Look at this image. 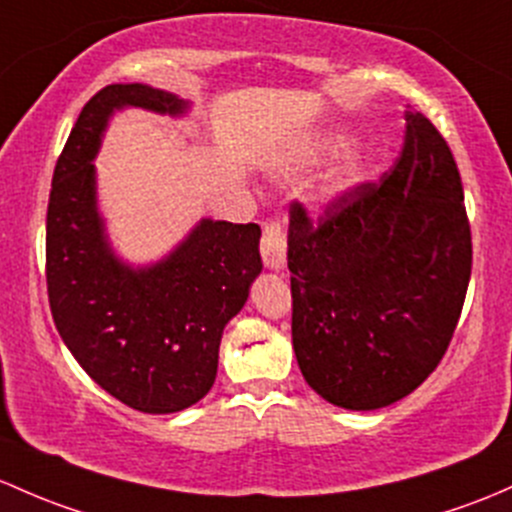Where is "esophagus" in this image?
I'll list each match as a JSON object with an SVG mask.
<instances>
[{
	"mask_svg": "<svg viewBox=\"0 0 512 512\" xmlns=\"http://www.w3.org/2000/svg\"><path fill=\"white\" fill-rule=\"evenodd\" d=\"M260 252L265 267L279 272L287 262V235H284V225L279 220H267L265 228H262V240H260Z\"/></svg>",
	"mask_w": 512,
	"mask_h": 512,
	"instance_id": "1",
	"label": "esophagus"
}]
</instances>
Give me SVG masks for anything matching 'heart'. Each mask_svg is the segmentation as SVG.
<instances>
[{
	"mask_svg": "<svg viewBox=\"0 0 512 512\" xmlns=\"http://www.w3.org/2000/svg\"><path fill=\"white\" fill-rule=\"evenodd\" d=\"M351 144L353 139L348 137V134L343 132L331 134V137H326L324 142H321V147L316 149V161H328V159L341 157V154H346L348 149H351ZM365 174H368V169H365V164L358 157L343 161V164L336 169V174L331 176V181H328L326 198L343 196V193L351 191L353 186H358L360 181L365 179Z\"/></svg>",
	"mask_w": 512,
	"mask_h": 512,
	"instance_id": "obj_1",
	"label": "heart"
}]
</instances>
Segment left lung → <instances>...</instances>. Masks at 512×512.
<instances>
[{
	"mask_svg": "<svg viewBox=\"0 0 512 512\" xmlns=\"http://www.w3.org/2000/svg\"><path fill=\"white\" fill-rule=\"evenodd\" d=\"M400 159L311 223L289 215L292 343L301 375L343 410H380L417 390L459 324L471 279L464 188L439 129L405 115Z\"/></svg>",
	"mask_w": 512,
	"mask_h": 512,
	"instance_id": "1",
	"label": "left lung"
}]
</instances>
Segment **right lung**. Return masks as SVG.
<instances>
[{"label":"right lung","mask_w":512,"mask_h":512,"mask_svg":"<svg viewBox=\"0 0 512 512\" xmlns=\"http://www.w3.org/2000/svg\"><path fill=\"white\" fill-rule=\"evenodd\" d=\"M181 117L188 102L142 83H115L85 102L53 171L46 215L48 304L80 368L127 407L171 414L208 395L223 328L262 272L260 225L201 218L144 267L120 260L98 208L95 157L115 112Z\"/></svg>","instance_id":"add662e5"}]
</instances>
